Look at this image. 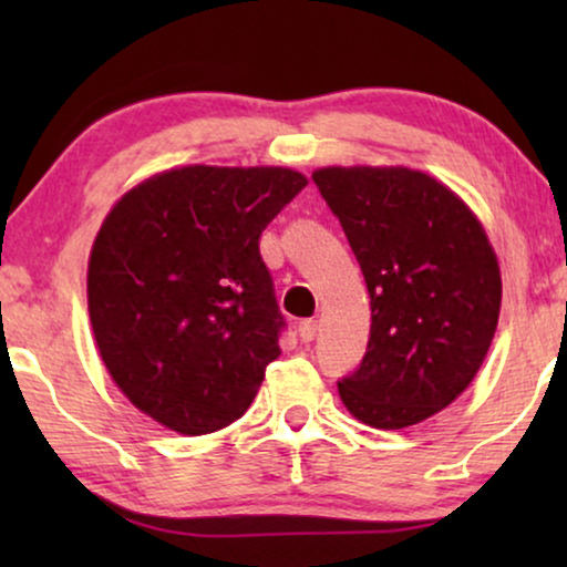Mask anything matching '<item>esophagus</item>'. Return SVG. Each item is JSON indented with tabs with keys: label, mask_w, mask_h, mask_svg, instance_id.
Instances as JSON below:
<instances>
[{
	"label": "esophagus",
	"mask_w": 567,
	"mask_h": 567,
	"mask_svg": "<svg viewBox=\"0 0 567 567\" xmlns=\"http://www.w3.org/2000/svg\"><path fill=\"white\" fill-rule=\"evenodd\" d=\"M299 338H301V343H312V340L317 338V322L315 320L299 322Z\"/></svg>",
	"instance_id": "1"
}]
</instances>
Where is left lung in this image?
<instances>
[{"mask_svg":"<svg viewBox=\"0 0 567 567\" xmlns=\"http://www.w3.org/2000/svg\"><path fill=\"white\" fill-rule=\"evenodd\" d=\"M312 181L371 297L367 353L338 379L340 400L374 429L421 423L467 390L495 336L501 270L485 229L417 169L324 167Z\"/></svg>","mask_w":567,"mask_h":567,"instance_id":"obj_1","label":"left lung"}]
</instances>
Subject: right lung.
Listing matches in <instances>:
<instances>
[{"instance_id": "add662e5", "label": "right lung", "mask_w": 567, "mask_h": 567, "mask_svg": "<svg viewBox=\"0 0 567 567\" xmlns=\"http://www.w3.org/2000/svg\"><path fill=\"white\" fill-rule=\"evenodd\" d=\"M307 177L286 167H181L128 190L97 231L90 322L123 394L185 436L250 408L286 320L260 235Z\"/></svg>"}]
</instances>
